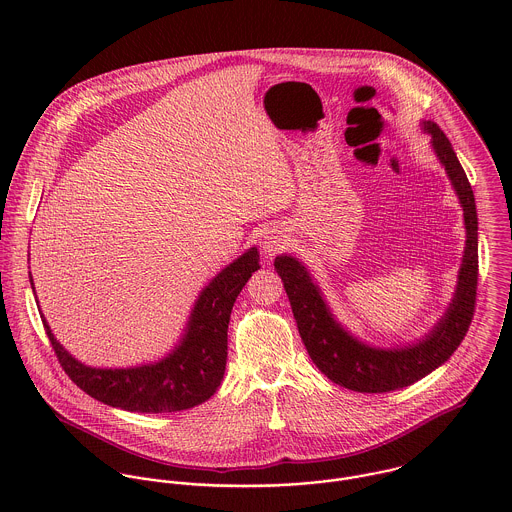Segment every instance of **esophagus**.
I'll return each mask as SVG.
<instances>
[{"label": "esophagus", "instance_id": "esophagus-1", "mask_svg": "<svg viewBox=\"0 0 512 512\" xmlns=\"http://www.w3.org/2000/svg\"><path fill=\"white\" fill-rule=\"evenodd\" d=\"M284 244H286V240H284L282 232H278L276 228L266 230V232L262 234V238H260V248H262L264 254H268V256L278 254V252L284 248Z\"/></svg>", "mask_w": 512, "mask_h": 512}]
</instances>
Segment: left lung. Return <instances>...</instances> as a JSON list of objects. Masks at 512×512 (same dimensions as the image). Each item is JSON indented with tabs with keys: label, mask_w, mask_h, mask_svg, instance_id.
I'll list each match as a JSON object with an SVG mask.
<instances>
[{
	"label": "left lung",
	"mask_w": 512,
	"mask_h": 512,
	"mask_svg": "<svg viewBox=\"0 0 512 512\" xmlns=\"http://www.w3.org/2000/svg\"><path fill=\"white\" fill-rule=\"evenodd\" d=\"M426 130L432 134V146L459 195L467 228V246L459 272L457 293L445 317L428 335V339L416 347L394 351L365 347L349 333H345L339 323H335L319 290L309 280L307 270L295 258L278 256L274 262L280 278L284 280V288L292 303L293 317L311 361L329 380L355 392H390L424 378L439 365H443L461 345L475 313L479 244L473 189L443 130L432 122L426 124Z\"/></svg>",
	"instance_id": "8db88e82"
}]
</instances>
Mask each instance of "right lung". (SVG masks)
Listing matches in <instances>:
<instances>
[{
	"mask_svg": "<svg viewBox=\"0 0 512 512\" xmlns=\"http://www.w3.org/2000/svg\"><path fill=\"white\" fill-rule=\"evenodd\" d=\"M256 270H260L256 248L226 266L197 299L181 347L155 365L116 370L80 365L59 345L45 319L43 327L63 370L98 402L144 414L189 410L209 400L220 386L230 311Z\"/></svg>",
	"mask_w": 512,
	"mask_h": 512,
	"instance_id": "add662e5",
	"label": "right lung"
}]
</instances>
